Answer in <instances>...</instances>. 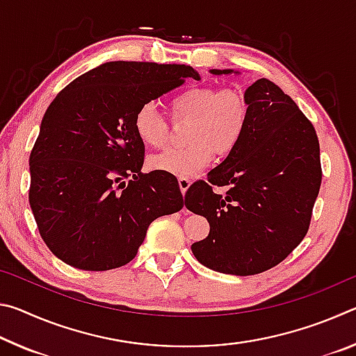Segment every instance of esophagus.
<instances>
[{"instance_id": "esophagus-1", "label": "esophagus", "mask_w": 356, "mask_h": 356, "mask_svg": "<svg viewBox=\"0 0 356 356\" xmlns=\"http://www.w3.org/2000/svg\"><path fill=\"white\" fill-rule=\"evenodd\" d=\"M190 185H191V180L190 179L179 177V188H180V191H182V195H185L186 190L190 188Z\"/></svg>"}]
</instances>
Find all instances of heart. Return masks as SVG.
I'll return each instance as SVG.
<instances>
[{
    "instance_id": "obj_1",
    "label": "heart",
    "mask_w": 356,
    "mask_h": 356,
    "mask_svg": "<svg viewBox=\"0 0 356 356\" xmlns=\"http://www.w3.org/2000/svg\"><path fill=\"white\" fill-rule=\"evenodd\" d=\"M172 122L188 120L184 149H171L150 156L147 165L176 177H193L212 163L215 154L226 156L242 143L250 120V104L245 95L231 88L196 86L170 100ZM134 130L144 146L163 149L170 143V124L155 108H138Z\"/></svg>"
}]
</instances>
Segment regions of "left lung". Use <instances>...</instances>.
I'll return each mask as SVG.
<instances>
[{"instance_id":"8db88e82","label":"left lung","mask_w":356,"mask_h":356,"mask_svg":"<svg viewBox=\"0 0 356 356\" xmlns=\"http://www.w3.org/2000/svg\"><path fill=\"white\" fill-rule=\"evenodd\" d=\"M245 97L250 120L240 146L185 195L186 209L210 225L209 236L191 245L193 254L215 272L237 276L273 268L297 248L322 184L316 129L297 104L267 78L252 83ZM226 184L222 195L213 191Z\"/></svg>"}]
</instances>
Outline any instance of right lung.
Listing matches in <instances>:
<instances>
[{"label": "right lung", "instance_id": "right-lung-1", "mask_svg": "<svg viewBox=\"0 0 356 356\" xmlns=\"http://www.w3.org/2000/svg\"><path fill=\"white\" fill-rule=\"evenodd\" d=\"M200 80L190 65L105 63L75 78L47 108L29 155V206L42 240L72 267L129 264L159 216L184 207L177 179L141 172L138 108Z\"/></svg>", "mask_w": 356, "mask_h": 356}]
</instances>
